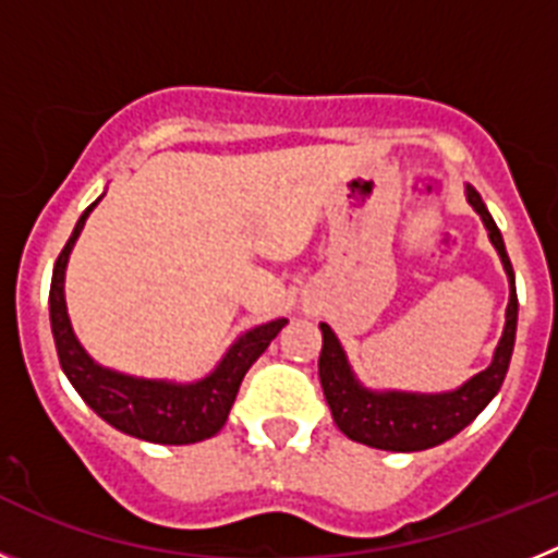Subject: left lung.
Here are the masks:
<instances>
[{"label":"left lung","mask_w":558,"mask_h":558,"mask_svg":"<svg viewBox=\"0 0 558 558\" xmlns=\"http://www.w3.org/2000/svg\"><path fill=\"white\" fill-rule=\"evenodd\" d=\"M463 195H466V204L481 215L483 226L489 231L492 245H495L497 256H500L502 270L509 276L506 327H502L500 340H497L492 363L458 388H450V391L422 393L393 391V388L374 391V388L363 386L357 374L352 372L347 352L340 347L332 327L318 324L324 338L322 357H318V377H322L324 397H327V405L332 411L338 430L352 438V441H357V445L388 452H418L445 445L447 438L461 433L483 408L489 405L492 399L497 397V391H500L506 372H509L517 338V310H520V304H517L514 268H511V259L506 254L500 229L492 220L489 209H486L475 186H463Z\"/></svg>","instance_id":"left-lung-1"}]
</instances>
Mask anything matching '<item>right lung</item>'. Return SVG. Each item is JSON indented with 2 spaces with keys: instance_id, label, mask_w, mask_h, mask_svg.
Wrapping results in <instances>:
<instances>
[{
  "instance_id": "obj_1",
  "label": "right lung",
  "mask_w": 558,
  "mask_h": 558,
  "mask_svg": "<svg viewBox=\"0 0 558 558\" xmlns=\"http://www.w3.org/2000/svg\"><path fill=\"white\" fill-rule=\"evenodd\" d=\"M102 195L77 218L75 231L58 256L52 284H49V324H52V338H56L63 374L81 393L83 402L102 422L125 436L153 441V445H195V441L211 438L226 425L245 372L270 347V340L282 332L288 318H274L240 335L218 360V366L192 383L133 377V374L97 363L72 329L63 284H66L69 254Z\"/></svg>"
}]
</instances>
